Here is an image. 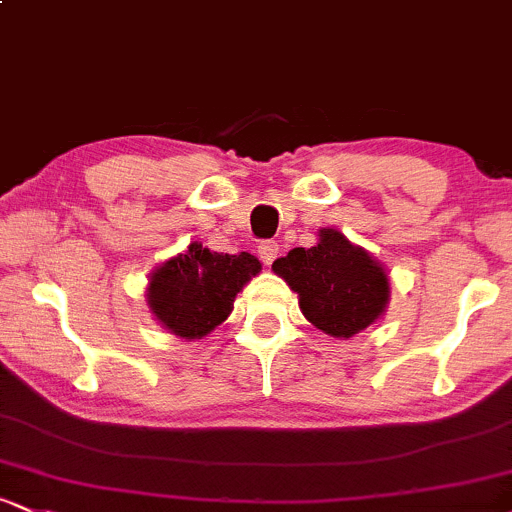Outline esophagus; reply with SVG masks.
<instances>
[{"mask_svg": "<svg viewBox=\"0 0 512 512\" xmlns=\"http://www.w3.org/2000/svg\"><path fill=\"white\" fill-rule=\"evenodd\" d=\"M257 255H260V260L269 267V264L276 260V255H279V245H276V240H262V243L257 245Z\"/></svg>", "mask_w": 512, "mask_h": 512, "instance_id": "esophagus-1", "label": "esophagus"}]
</instances>
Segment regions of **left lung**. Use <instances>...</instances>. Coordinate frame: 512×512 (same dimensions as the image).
<instances>
[{"mask_svg": "<svg viewBox=\"0 0 512 512\" xmlns=\"http://www.w3.org/2000/svg\"><path fill=\"white\" fill-rule=\"evenodd\" d=\"M272 269L298 293L303 315L332 337H354L383 315L390 281L363 248L322 228L315 248H293Z\"/></svg>", "mask_w": 512, "mask_h": 512, "instance_id": "8db88e82", "label": "left lung"}]
</instances>
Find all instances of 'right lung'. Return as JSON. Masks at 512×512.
I'll return each instance as SVG.
<instances>
[{
    "instance_id": "1",
    "label": "right lung",
    "mask_w": 512,
    "mask_h": 512,
    "mask_svg": "<svg viewBox=\"0 0 512 512\" xmlns=\"http://www.w3.org/2000/svg\"><path fill=\"white\" fill-rule=\"evenodd\" d=\"M260 269L250 252L223 255L192 243L185 255L168 260L151 276L149 305L178 337H204L231 315L238 291Z\"/></svg>"
}]
</instances>
